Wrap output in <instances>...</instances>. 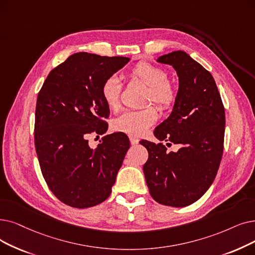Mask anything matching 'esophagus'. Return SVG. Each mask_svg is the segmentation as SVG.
<instances>
[{"mask_svg": "<svg viewBox=\"0 0 255 255\" xmlns=\"http://www.w3.org/2000/svg\"><path fill=\"white\" fill-rule=\"evenodd\" d=\"M139 139L138 138H135V137H130V142L132 143V145H136V143H138Z\"/></svg>", "mask_w": 255, "mask_h": 255, "instance_id": "1", "label": "esophagus"}]
</instances>
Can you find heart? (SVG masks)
I'll use <instances>...</instances> for the list:
<instances>
[{"mask_svg":"<svg viewBox=\"0 0 255 255\" xmlns=\"http://www.w3.org/2000/svg\"><path fill=\"white\" fill-rule=\"evenodd\" d=\"M129 77L147 86L145 103L153 102L160 108H167L173 104L176 98L174 86L167 80V74L148 62H139L129 72ZM121 83L115 76H109L101 86V96L110 110H116L120 105ZM157 114L152 107L141 110L126 112L114 120L113 129L130 137H140L156 122Z\"/></svg>","mask_w":255,"mask_h":255,"instance_id":"b5f03b06","label":"heart"}]
</instances>
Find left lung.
<instances>
[{
	"instance_id": "obj_1",
	"label": "left lung",
	"mask_w": 255,
	"mask_h": 255,
	"mask_svg": "<svg viewBox=\"0 0 255 255\" xmlns=\"http://www.w3.org/2000/svg\"><path fill=\"white\" fill-rule=\"evenodd\" d=\"M156 61L173 66L179 86L171 115L154 135L180 149L168 152L162 143L139 141L149 153L142 170L155 201L184 207L199 200L215 180L223 155L225 110L214 77L189 54L174 51Z\"/></svg>"
}]
</instances>
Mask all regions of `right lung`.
<instances>
[{"mask_svg":"<svg viewBox=\"0 0 255 255\" xmlns=\"http://www.w3.org/2000/svg\"><path fill=\"white\" fill-rule=\"evenodd\" d=\"M128 57L75 53L48 75L37 96L34 141L49 189L61 202L87 208L112 194L130 147L122 132L106 135L97 149L90 134H103L109 108L101 86L128 63Z\"/></svg>","mask_w":255,"mask_h":255,"instance_id":"obj_1","label":"right lung"}]
</instances>
